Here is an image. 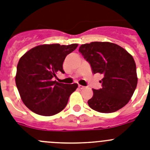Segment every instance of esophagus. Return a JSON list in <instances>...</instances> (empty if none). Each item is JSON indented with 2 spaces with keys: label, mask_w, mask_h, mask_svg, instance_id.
Segmentation results:
<instances>
[{
  "label": "esophagus",
  "mask_w": 150,
  "mask_h": 150,
  "mask_svg": "<svg viewBox=\"0 0 150 150\" xmlns=\"http://www.w3.org/2000/svg\"><path fill=\"white\" fill-rule=\"evenodd\" d=\"M78 87H79V88H80V89H83V88H84V87H83V86H82V85H80V84H78Z\"/></svg>",
  "instance_id": "obj_1"
}]
</instances>
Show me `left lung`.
Returning <instances> with one entry per match:
<instances>
[{
    "instance_id": "8db88e82",
    "label": "left lung",
    "mask_w": 150,
    "mask_h": 150,
    "mask_svg": "<svg viewBox=\"0 0 150 150\" xmlns=\"http://www.w3.org/2000/svg\"><path fill=\"white\" fill-rule=\"evenodd\" d=\"M94 74L104 75L102 88L93 90L88 100L92 109L112 113L129 102L137 83L136 64L132 55L120 45L107 42H93L79 48Z\"/></svg>"
}]
</instances>
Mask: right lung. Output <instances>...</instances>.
Returning a JSON list of instances; mask_svg holds the SVG:
<instances>
[{
  "label": "right lung",
  "mask_w": 150,
  "mask_h": 150,
  "mask_svg": "<svg viewBox=\"0 0 150 150\" xmlns=\"http://www.w3.org/2000/svg\"><path fill=\"white\" fill-rule=\"evenodd\" d=\"M78 45H38L20 58L16 87L22 102L30 110L40 115L52 116L65 108L78 84L58 83L54 78L57 77V72L64 73L63 61Z\"/></svg>",
  "instance_id": "obj_1"
}]
</instances>
